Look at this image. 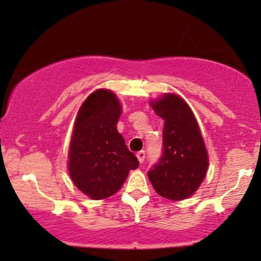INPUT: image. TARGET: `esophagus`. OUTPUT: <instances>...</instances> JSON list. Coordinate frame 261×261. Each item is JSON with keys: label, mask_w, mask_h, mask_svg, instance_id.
<instances>
[{"label": "esophagus", "mask_w": 261, "mask_h": 261, "mask_svg": "<svg viewBox=\"0 0 261 261\" xmlns=\"http://www.w3.org/2000/svg\"><path fill=\"white\" fill-rule=\"evenodd\" d=\"M137 157H138V161L140 162V163H144L145 161V151H139L137 153Z\"/></svg>", "instance_id": "1"}]
</instances>
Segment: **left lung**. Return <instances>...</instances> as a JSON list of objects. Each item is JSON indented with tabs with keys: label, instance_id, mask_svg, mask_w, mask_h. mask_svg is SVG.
I'll list each match as a JSON object with an SVG mask.
<instances>
[{
	"label": "left lung",
	"instance_id": "8db88e82",
	"mask_svg": "<svg viewBox=\"0 0 261 261\" xmlns=\"http://www.w3.org/2000/svg\"><path fill=\"white\" fill-rule=\"evenodd\" d=\"M164 120L163 154L147 175L154 191L169 200H184L204 181L208 167L207 151L191 108L180 96L165 93L151 101Z\"/></svg>",
	"mask_w": 261,
	"mask_h": 261
}]
</instances>
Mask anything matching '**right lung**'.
Listing matches in <instances>:
<instances>
[{"label": "right lung", "instance_id": "right-lung-1", "mask_svg": "<svg viewBox=\"0 0 261 261\" xmlns=\"http://www.w3.org/2000/svg\"><path fill=\"white\" fill-rule=\"evenodd\" d=\"M121 104L109 90L91 93L77 111L69 144L68 170L74 185L93 200L120 191L138 158L117 132Z\"/></svg>", "mask_w": 261, "mask_h": 261}]
</instances>
